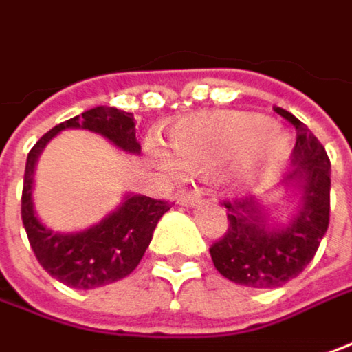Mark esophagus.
<instances>
[{"mask_svg": "<svg viewBox=\"0 0 352 352\" xmlns=\"http://www.w3.org/2000/svg\"><path fill=\"white\" fill-rule=\"evenodd\" d=\"M176 202L182 204V206H194V204L200 202V192H196V190H178V194H176Z\"/></svg>", "mask_w": 352, "mask_h": 352, "instance_id": "34e87169", "label": "esophagus"}]
</instances>
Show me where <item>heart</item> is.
<instances>
[{"label":"heart","mask_w":352,"mask_h":352,"mask_svg":"<svg viewBox=\"0 0 352 352\" xmlns=\"http://www.w3.org/2000/svg\"><path fill=\"white\" fill-rule=\"evenodd\" d=\"M170 146L174 158L148 146L150 156L166 170H174L177 160L188 170H220L236 166L243 180H270L287 164L291 156L289 134L272 120L255 113L221 111L190 116L176 122L170 131Z\"/></svg>","instance_id":"b5f03b06"}]
</instances>
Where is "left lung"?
<instances>
[{"label": "left lung", "instance_id": "1", "mask_svg": "<svg viewBox=\"0 0 352 352\" xmlns=\"http://www.w3.org/2000/svg\"><path fill=\"white\" fill-rule=\"evenodd\" d=\"M275 111L297 131L291 152L297 168L283 182L299 190L297 214L289 223H275L254 198L226 200L230 226L210 248L216 270L252 289L281 287L297 277L315 257L329 228L331 162L325 148L299 118L283 109Z\"/></svg>", "mask_w": 352, "mask_h": 352}]
</instances>
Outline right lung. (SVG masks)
I'll return each instance as SVG.
<instances>
[{"instance_id":"add662e5","label":"right lung","mask_w":352,"mask_h":352,"mask_svg":"<svg viewBox=\"0 0 352 352\" xmlns=\"http://www.w3.org/2000/svg\"><path fill=\"white\" fill-rule=\"evenodd\" d=\"M65 129H85L109 138L124 152L138 154L132 113L115 107H95L57 124L29 150L21 194V220L31 250L45 272L75 289H95L131 275L148 248L158 220L170 210L164 200L126 196L113 214L75 234H57L45 228L33 210V172L47 142Z\"/></svg>"}]
</instances>
